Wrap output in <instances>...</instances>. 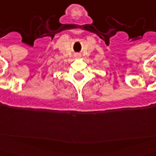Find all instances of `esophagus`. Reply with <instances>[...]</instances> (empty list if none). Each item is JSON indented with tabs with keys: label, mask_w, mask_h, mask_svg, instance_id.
<instances>
[{
	"label": "esophagus",
	"mask_w": 156,
	"mask_h": 156,
	"mask_svg": "<svg viewBox=\"0 0 156 156\" xmlns=\"http://www.w3.org/2000/svg\"><path fill=\"white\" fill-rule=\"evenodd\" d=\"M77 56H78H78H79V55H78V54H77Z\"/></svg>",
	"instance_id": "1"
}]
</instances>
